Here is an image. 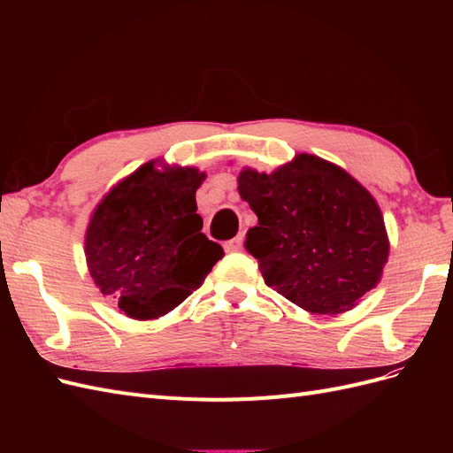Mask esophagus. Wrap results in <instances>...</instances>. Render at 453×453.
Listing matches in <instances>:
<instances>
[{
    "instance_id": "1",
    "label": "esophagus",
    "mask_w": 453,
    "mask_h": 453,
    "mask_svg": "<svg viewBox=\"0 0 453 453\" xmlns=\"http://www.w3.org/2000/svg\"><path fill=\"white\" fill-rule=\"evenodd\" d=\"M242 245H243V234H238L236 238H232V240H228V242L225 243V251H226V253L240 251Z\"/></svg>"
}]
</instances>
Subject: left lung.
I'll list each match as a JSON object with an SVG mask.
<instances>
[{"label": "left lung", "mask_w": 453, "mask_h": 453, "mask_svg": "<svg viewBox=\"0 0 453 453\" xmlns=\"http://www.w3.org/2000/svg\"><path fill=\"white\" fill-rule=\"evenodd\" d=\"M238 193L258 219L245 250L266 285L293 304L334 315L378 285L389 257L386 225L346 170L303 153L272 173L243 168Z\"/></svg>", "instance_id": "left-lung-1"}]
</instances>
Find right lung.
Here are the masks:
<instances>
[{"instance_id": "add662e5", "label": "right lung", "mask_w": 453, "mask_h": 453, "mask_svg": "<svg viewBox=\"0 0 453 453\" xmlns=\"http://www.w3.org/2000/svg\"><path fill=\"white\" fill-rule=\"evenodd\" d=\"M150 160L96 205L85 236L88 272L132 319H157L193 295L221 258L196 213L205 173Z\"/></svg>"}]
</instances>
